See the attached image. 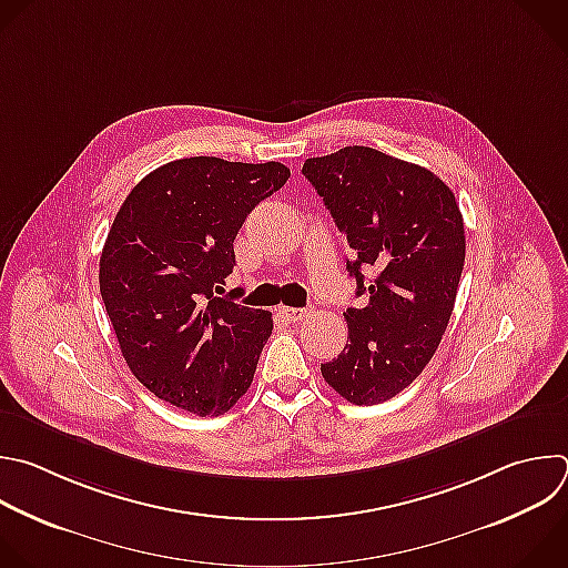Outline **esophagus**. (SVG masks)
<instances>
[{
    "instance_id": "obj_1",
    "label": "esophagus",
    "mask_w": 568,
    "mask_h": 568,
    "mask_svg": "<svg viewBox=\"0 0 568 568\" xmlns=\"http://www.w3.org/2000/svg\"><path fill=\"white\" fill-rule=\"evenodd\" d=\"M281 314L290 321V323H301L310 316V310H298V307H283Z\"/></svg>"
}]
</instances>
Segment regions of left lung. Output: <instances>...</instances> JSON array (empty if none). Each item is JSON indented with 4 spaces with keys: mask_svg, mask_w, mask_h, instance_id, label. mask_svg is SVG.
<instances>
[{
    "mask_svg": "<svg viewBox=\"0 0 568 568\" xmlns=\"http://www.w3.org/2000/svg\"><path fill=\"white\" fill-rule=\"evenodd\" d=\"M305 178L343 232L361 307L343 312V352L321 363L329 388L354 406L408 388L448 327L466 258L464 219L450 186L426 166L369 146L307 158ZM363 271L375 278L367 284Z\"/></svg>",
    "mask_w": 568,
    "mask_h": 568,
    "instance_id": "1",
    "label": "left lung"
}]
</instances>
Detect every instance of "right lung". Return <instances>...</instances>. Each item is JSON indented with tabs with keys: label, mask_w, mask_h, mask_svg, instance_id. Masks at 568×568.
I'll return each mask as SVG.
<instances>
[{
	"label": "right lung",
	"mask_w": 568,
	"mask_h": 568,
	"mask_svg": "<svg viewBox=\"0 0 568 568\" xmlns=\"http://www.w3.org/2000/svg\"><path fill=\"white\" fill-rule=\"evenodd\" d=\"M281 162L194 155L144 175L100 256V294L122 356L158 399L219 417L252 386L272 314L219 296L247 214L287 182Z\"/></svg>",
	"instance_id": "add662e5"
}]
</instances>
